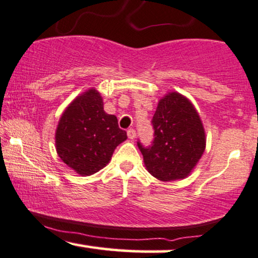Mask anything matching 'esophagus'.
Masks as SVG:
<instances>
[{"label":"esophagus","instance_id":"1","mask_svg":"<svg viewBox=\"0 0 258 258\" xmlns=\"http://www.w3.org/2000/svg\"><path fill=\"white\" fill-rule=\"evenodd\" d=\"M126 134H128V137L130 140H134L136 137V132H135V129H133V128L126 130Z\"/></svg>","mask_w":258,"mask_h":258}]
</instances>
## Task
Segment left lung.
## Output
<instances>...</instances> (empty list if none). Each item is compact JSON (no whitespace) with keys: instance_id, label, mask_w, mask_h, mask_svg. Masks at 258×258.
<instances>
[{"instance_id":"1","label":"left lung","mask_w":258,"mask_h":258,"mask_svg":"<svg viewBox=\"0 0 258 258\" xmlns=\"http://www.w3.org/2000/svg\"><path fill=\"white\" fill-rule=\"evenodd\" d=\"M151 125L154 140L150 146L137 141L148 171L161 181L186 177L206 148L196 109L181 94H168L158 103Z\"/></svg>"}]
</instances>
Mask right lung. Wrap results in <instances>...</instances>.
<instances>
[{"instance_id": "right-lung-1", "label": "right lung", "mask_w": 258, "mask_h": 258, "mask_svg": "<svg viewBox=\"0 0 258 258\" xmlns=\"http://www.w3.org/2000/svg\"><path fill=\"white\" fill-rule=\"evenodd\" d=\"M126 140L115 115L103 110V101L90 89L72 102L56 130L61 160L80 175H91L108 164L115 148Z\"/></svg>"}]
</instances>
